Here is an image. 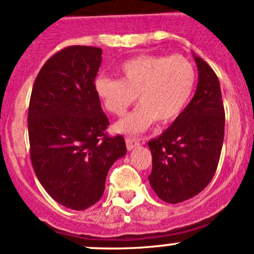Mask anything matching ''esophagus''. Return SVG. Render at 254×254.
Listing matches in <instances>:
<instances>
[{
  "mask_svg": "<svg viewBox=\"0 0 254 254\" xmlns=\"http://www.w3.org/2000/svg\"><path fill=\"white\" fill-rule=\"evenodd\" d=\"M125 142H127V150H134L135 147H137V146L140 145V142L137 141L136 139H134V137H127L125 139Z\"/></svg>",
  "mask_w": 254,
  "mask_h": 254,
  "instance_id": "1",
  "label": "esophagus"
}]
</instances>
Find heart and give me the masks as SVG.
<instances>
[{"instance_id":"1","label":"heart","mask_w":254,"mask_h":254,"mask_svg":"<svg viewBox=\"0 0 254 254\" xmlns=\"http://www.w3.org/2000/svg\"><path fill=\"white\" fill-rule=\"evenodd\" d=\"M119 78L97 76L93 88L102 106L114 115L124 114L136 101L134 112L117 123L115 129L125 134H139L157 120H175L186 109L194 93L196 70L184 56L143 55L120 65Z\"/></svg>"}]
</instances>
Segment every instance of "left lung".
Segmentation results:
<instances>
[{
  "mask_svg": "<svg viewBox=\"0 0 254 254\" xmlns=\"http://www.w3.org/2000/svg\"><path fill=\"white\" fill-rule=\"evenodd\" d=\"M198 84L193 99L168 129L147 142L152 155L151 188L161 200L193 198L216 172L225 134V111L216 73L193 53Z\"/></svg>",
  "mask_w": 254,
  "mask_h": 254,
  "instance_id": "8db88e82",
  "label": "left lung"
}]
</instances>
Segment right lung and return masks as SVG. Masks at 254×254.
Masks as SVG:
<instances>
[{
    "label": "right lung",
    "mask_w": 254,
    "mask_h": 254,
    "mask_svg": "<svg viewBox=\"0 0 254 254\" xmlns=\"http://www.w3.org/2000/svg\"><path fill=\"white\" fill-rule=\"evenodd\" d=\"M102 49L73 45L51 56L33 84L28 111L30 160L43 188L61 205L84 210L101 199L109 168L127 153L93 88Z\"/></svg>",
    "instance_id": "obj_1"
}]
</instances>
